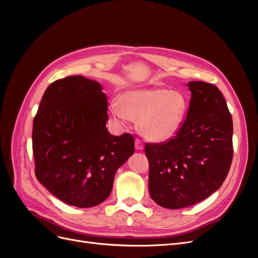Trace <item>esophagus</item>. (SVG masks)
<instances>
[{
	"label": "esophagus",
	"instance_id": "1",
	"mask_svg": "<svg viewBox=\"0 0 258 258\" xmlns=\"http://www.w3.org/2000/svg\"><path fill=\"white\" fill-rule=\"evenodd\" d=\"M143 147H144V144L142 142V140L141 139H136V148H137V150L141 151V150H143Z\"/></svg>",
	"mask_w": 258,
	"mask_h": 258
}]
</instances>
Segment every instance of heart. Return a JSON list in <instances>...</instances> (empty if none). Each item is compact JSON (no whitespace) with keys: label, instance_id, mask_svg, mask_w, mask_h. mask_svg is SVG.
Wrapping results in <instances>:
<instances>
[{"label":"heart","instance_id":"b5f03b06","mask_svg":"<svg viewBox=\"0 0 258 258\" xmlns=\"http://www.w3.org/2000/svg\"><path fill=\"white\" fill-rule=\"evenodd\" d=\"M112 116L123 122L130 117L139 119L140 132L156 142L172 138L185 118L187 100L182 92L166 88H148L128 91L122 102L114 100L110 105Z\"/></svg>","mask_w":258,"mask_h":258}]
</instances>
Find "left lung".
Returning <instances> with one entry per match:
<instances>
[{
  "mask_svg": "<svg viewBox=\"0 0 258 258\" xmlns=\"http://www.w3.org/2000/svg\"><path fill=\"white\" fill-rule=\"evenodd\" d=\"M191 98L174 137L145 143L148 190L156 204L181 209L205 200L227 177L231 166L232 118L215 85L188 83Z\"/></svg>",
  "mask_w": 258,
  "mask_h": 258,
  "instance_id": "1",
  "label": "left lung"
}]
</instances>
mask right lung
Instances as JSON below:
<instances>
[{
  "instance_id": "1",
  "label": "right lung",
  "mask_w": 258,
  "mask_h": 258,
  "mask_svg": "<svg viewBox=\"0 0 258 258\" xmlns=\"http://www.w3.org/2000/svg\"><path fill=\"white\" fill-rule=\"evenodd\" d=\"M107 99L83 76L51 83L33 120L35 175L58 199L77 208L103 202L116 171L135 153V137L106 129Z\"/></svg>"
}]
</instances>
